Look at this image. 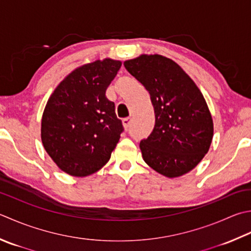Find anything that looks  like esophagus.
Instances as JSON below:
<instances>
[{
  "label": "esophagus",
  "instance_id": "obj_1",
  "mask_svg": "<svg viewBox=\"0 0 251 251\" xmlns=\"http://www.w3.org/2000/svg\"><path fill=\"white\" fill-rule=\"evenodd\" d=\"M130 119H125L123 120V126H124V129L127 130L130 127Z\"/></svg>",
  "mask_w": 251,
  "mask_h": 251
}]
</instances>
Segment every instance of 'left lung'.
<instances>
[{"label": "left lung", "mask_w": 251, "mask_h": 251, "mask_svg": "<svg viewBox=\"0 0 251 251\" xmlns=\"http://www.w3.org/2000/svg\"><path fill=\"white\" fill-rule=\"evenodd\" d=\"M149 91L153 131L140 142L142 159L169 178L194 170L213 138V120L198 86L177 63L160 54H141L124 62Z\"/></svg>", "instance_id": "8db88e82"}]
</instances>
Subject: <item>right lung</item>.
<instances>
[{
	"mask_svg": "<svg viewBox=\"0 0 251 251\" xmlns=\"http://www.w3.org/2000/svg\"><path fill=\"white\" fill-rule=\"evenodd\" d=\"M122 62L110 57L82 64L64 78L44 107L41 140L58 169L86 177L104 166L123 131L105 91Z\"/></svg>",
	"mask_w": 251,
	"mask_h": 251,
	"instance_id": "add662e5",
	"label": "right lung"
}]
</instances>
